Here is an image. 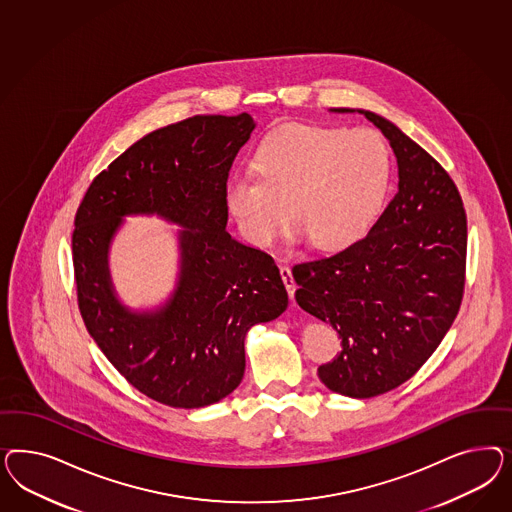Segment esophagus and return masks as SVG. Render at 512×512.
<instances>
[{
    "label": "esophagus",
    "mask_w": 512,
    "mask_h": 512,
    "mask_svg": "<svg viewBox=\"0 0 512 512\" xmlns=\"http://www.w3.org/2000/svg\"><path fill=\"white\" fill-rule=\"evenodd\" d=\"M279 274H281V279H283V283H285V287H287V293L293 298V296H295L296 283L295 279H293L291 268H289V266H281V268H279Z\"/></svg>",
    "instance_id": "obj_1"
}]
</instances>
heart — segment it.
<instances>
[{
	"label": "heart",
	"instance_id": "1",
	"mask_svg": "<svg viewBox=\"0 0 512 512\" xmlns=\"http://www.w3.org/2000/svg\"><path fill=\"white\" fill-rule=\"evenodd\" d=\"M257 176H234L225 202L255 246L274 242L289 217L321 249L345 248L370 231L387 201L394 161L373 129L291 124L259 144Z\"/></svg>",
	"mask_w": 512,
	"mask_h": 512
}]
</instances>
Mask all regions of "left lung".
<instances>
[{
	"instance_id": "8db88e82",
	"label": "left lung",
	"mask_w": 512,
	"mask_h": 512,
	"mask_svg": "<svg viewBox=\"0 0 512 512\" xmlns=\"http://www.w3.org/2000/svg\"><path fill=\"white\" fill-rule=\"evenodd\" d=\"M357 112L390 142L398 193L364 238L295 264L293 278L298 306L340 334V355L317 370L321 383L349 398H372L419 372L454 323L464 295L467 219L458 189L432 155L387 118Z\"/></svg>"
}]
</instances>
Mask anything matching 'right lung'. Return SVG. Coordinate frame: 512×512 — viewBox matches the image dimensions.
<instances>
[{
  "mask_svg": "<svg viewBox=\"0 0 512 512\" xmlns=\"http://www.w3.org/2000/svg\"><path fill=\"white\" fill-rule=\"evenodd\" d=\"M253 129L246 112L161 127L97 174L78 206L80 315L110 364L155 402L197 409L229 396L244 377L249 328L287 310L274 259L227 233V178ZM127 215L181 227L177 287L154 311L125 307L109 276V244Z\"/></svg>",
  "mask_w": 512,
  "mask_h": 512,
  "instance_id": "obj_1",
  "label": "right lung"
}]
</instances>
